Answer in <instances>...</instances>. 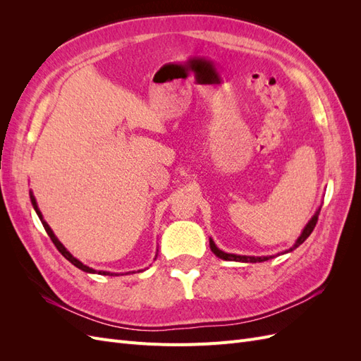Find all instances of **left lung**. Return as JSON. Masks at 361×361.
I'll return each instance as SVG.
<instances>
[{"label":"left lung","instance_id":"1","mask_svg":"<svg viewBox=\"0 0 361 361\" xmlns=\"http://www.w3.org/2000/svg\"><path fill=\"white\" fill-rule=\"evenodd\" d=\"M319 211H321V209H319ZM319 211L313 215V218H312V220L309 221V224L304 227V231H302L301 236L297 239V243H295V245H293L292 248H289L288 251H292V250H295L297 247H300V245L305 241V239H307V238L310 236V233L313 232V228H314L316 223H318V215H319ZM209 245H211L212 253H214L215 256L220 257V259H224V260H233V262H251V264H256V262H265V260H268V259H271V257H272V256H269V257H268V256H264V257H255V256H238V255L224 253V251H221V250H218V248H216V245L214 244L212 239H209ZM288 251H285V253H288Z\"/></svg>","mask_w":361,"mask_h":361}]
</instances>
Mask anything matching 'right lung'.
<instances>
[{"instance_id": "right-lung-1", "label": "right lung", "mask_w": 361, "mask_h": 361, "mask_svg": "<svg viewBox=\"0 0 361 361\" xmlns=\"http://www.w3.org/2000/svg\"><path fill=\"white\" fill-rule=\"evenodd\" d=\"M30 199H31V203H32V206H35V209H36V212H37V215H39V218L42 220V224H43V227H45V231H47V233L49 235V238H51V241L54 243V245L57 247V250L60 251V253L66 257L71 264H73L76 268H80V269H82V271H85V272H96L94 269H92V268H89V267H85L84 264H81V262L78 260V259H75L69 251L63 247V244L59 241V239L56 238V235H54V232L51 231V227L43 221V218H42V214H40V211H39V207H37V203H36V199H35V195L32 194H30ZM99 274H104V276H114V274H110V272H106V271H99Z\"/></svg>"}]
</instances>
